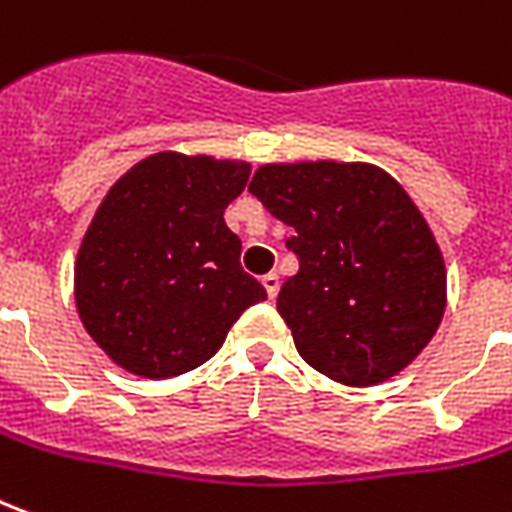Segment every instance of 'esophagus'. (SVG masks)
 <instances>
[{"mask_svg":"<svg viewBox=\"0 0 512 512\" xmlns=\"http://www.w3.org/2000/svg\"><path fill=\"white\" fill-rule=\"evenodd\" d=\"M263 288H266L268 296L274 299V296L280 293V277H277L274 271H271V274H266V277H263Z\"/></svg>","mask_w":512,"mask_h":512,"instance_id":"esophagus-1","label":"esophagus"}]
</instances>
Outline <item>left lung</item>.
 <instances>
[{
    "label": "left lung",
    "mask_w": 512,
    "mask_h": 512,
    "mask_svg": "<svg viewBox=\"0 0 512 512\" xmlns=\"http://www.w3.org/2000/svg\"><path fill=\"white\" fill-rule=\"evenodd\" d=\"M293 227L299 271L277 310L307 366L343 385H377L432 341L446 307V268L405 188L366 163H271L249 182Z\"/></svg>",
    "instance_id": "8db88e82"
}]
</instances>
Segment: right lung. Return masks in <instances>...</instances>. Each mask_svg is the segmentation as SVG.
Returning a JSON list of instances; mask_svg holds the SVG:
<instances>
[{"label": "right lung", "mask_w": 512, "mask_h": 512, "mask_svg": "<svg viewBox=\"0 0 512 512\" xmlns=\"http://www.w3.org/2000/svg\"><path fill=\"white\" fill-rule=\"evenodd\" d=\"M246 180L249 163L160 152L107 191L82 238L74 299L113 363L149 380L185 374L266 299L224 224Z\"/></svg>", "instance_id": "add662e5"}]
</instances>
